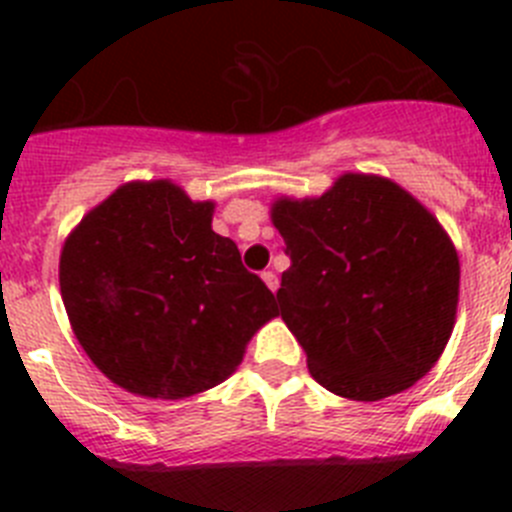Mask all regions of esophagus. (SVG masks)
<instances>
[{"label": "esophagus", "instance_id": "obj_1", "mask_svg": "<svg viewBox=\"0 0 512 512\" xmlns=\"http://www.w3.org/2000/svg\"><path fill=\"white\" fill-rule=\"evenodd\" d=\"M261 279H264L266 287H269L271 292H277V287H279V277H277V274H274V271H264V274H261Z\"/></svg>", "mask_w": 512, "mask_h": 512}]
</instances>
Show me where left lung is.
Listing matches in <instances>:
<instances>
[{
	"label": "left lung",
	"mask_w": 512,
	"mask_h": 512,
	"mask_svg": "<svg viewBox=\"0 0 512 512\" xmlns=\"http://www.w3.org/2000/svg\"><path fill=\"white\" fill-rule=\"evenodd\" d=\"M289 269L279 312L333 395L374 402L431 372L459 302V256L436 217L390 179L343 174L315 200H277Z\"/></svg>",
	"instance_id": "obj_1"
}]
</instances>
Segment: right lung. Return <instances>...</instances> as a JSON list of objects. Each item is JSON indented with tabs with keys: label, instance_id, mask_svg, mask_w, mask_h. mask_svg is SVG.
<instances>
[{
	"label": "right lung",
	"instance_id": "1",
	"mask_svg": "<svg viewBox=\"0 0 512 512\" xmlns=\"http://www.w3.org/2000/svg\"><path fill=\"white\" fill-rule=\"evenodd\" d=\"M212 202L176 184L130 182L84 215L61 251V297L104 377L182 400L225 382L277 315L274 295L212 230Z\"/></svg>",
	"mask_w": 512,
	"mask_h": 512
}]
</instances>
